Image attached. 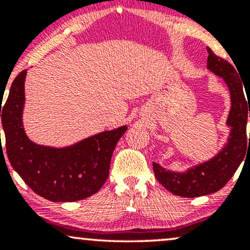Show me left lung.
Returning <instances> with one entry per match:
<instances>
[{
    "label": "left lung",
    "instance_id": "8db88e82",
    "mask_svg": "<svg viewBox=\"0 0 250 250\" xmlns=\"http://www.w3.org/2000/svg\"><path fill=\"white\" fill-rule=\"evenodd\" d=\"M207 69L222 77L230 94V109L226 125L229 134L223 147L215 156L186 171H173L153 162L157 181L170 193L183 197H197L220 190L240 167L246 156L247 146L250 145L247 136V120L250 117V100L243 93V85L239 74L233 65L221 59L207 48ZM246 90V89H245ZM246 95H249L247 94ZM250 111H248V108Z\"/></svg>",
    "mask_w": 250,
    "mask_h": 250
}]
</instances>
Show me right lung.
<instances>
[{"label":"right lung","mask_w":250,"mask_h":250,"mask_svg":"<svg viewBox=\"0 0 250 250\" xmlns=\"http://www.w3.org/2000/svg\"><path fill=\"white\" fill-rule=\"evenodd\" d=\"M25 76L27 70L16 76L7 101L0 105L11 167L44 199L53 202L87 199L97 193L108 179L111 155L128 127L101 131L64 147L35 143L28 137L23 125Z\"/></svg>","instance_id":"1"}]
</instances>
